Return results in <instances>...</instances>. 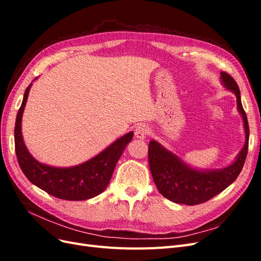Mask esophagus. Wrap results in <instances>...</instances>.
Returning <instances> with one entry per match:
<instances>
[{"label": "esophagus", "instance_id": "obj_1", "mask_svg": "<svg viewBox=\"0 0 261 261\" xmlns=\"http://www.w3.org/2000/svg\"><path fill=\"white\" fill-rule=\"evenodd\" d=\"M149 127L147 125H139L135 129V137L137 139H145L149 135Z\"/></svg>", "mask_w": 261, "mask_h": 261}]
</instances>
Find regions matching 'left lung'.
<instances>
[{"instance_id":"left-lung-1","label":"left lung","mask_w":261,"mask_h":261,"mask_svg":"<svg viewBox=\"0 0 261 261\" xmlns=\"http://www.w3.org/2000/svg\"><path fill=\"white\" fill-rule=\"evenodd\" d=\"M220 80L225 89L236 97L238 111L243 118L245 143L235 160L223 169H197L170 151L156 140L149 143V167L154 184L165 198L188 206L199 204L223 192L238 178L248 150L249 127L245 113L240 88L233 78L225 72L220 73Z\"/></svg>"}]
</instances>
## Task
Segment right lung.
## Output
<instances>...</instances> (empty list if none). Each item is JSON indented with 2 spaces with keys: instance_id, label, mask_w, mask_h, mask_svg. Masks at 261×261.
I'll return each mask as SVG.
<instances>
[{
  "instance_id": "obj_1",
  "label": "right lung",
  "mask_w": 261,
  "mask_h": 261,
  "mask_svg": "<svg viewBox=\"0 0 261 261\" xmlns=\"http://www.w3.org/2000/svg\"><path fill=\"white\" fill-rule=\"evenodd\" d=\"M36 80L37 78L33 82ZM31 86L33 83L23 93L14 129L15 150L23 174L34 185L60 199L78 201L98 196L109 185L115 165L126 146L133 139L134 133L125 134L97 155L74 167L61 168L39 162L28 151L21 133L22 113Z\"/></svg>"
}]
</instances>
